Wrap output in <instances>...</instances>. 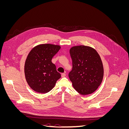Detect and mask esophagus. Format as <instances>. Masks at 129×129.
Wrapping results in <instances>:
<instances>
[{
  "mask_svg": "<svg viewBox=\"0 0 129 129\" xmlns=\"http://www.w3.org/2000/svg\"><path fill=\"white\" fill-rule=\"evenodd\" d=\"M61 76H62V77H65L66 76V74L65 73H62L61 74Z\"/></svg>",
  "mask_w": 129,
  "mask_h": 129,
  "instance_id": "34e87169",
  "label": "esophagus"
}]
</instances>
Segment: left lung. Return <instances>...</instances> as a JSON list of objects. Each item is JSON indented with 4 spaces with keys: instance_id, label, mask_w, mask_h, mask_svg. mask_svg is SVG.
<instances>
[{
    "instance_id": "8db88e82",
    "label": "left lung",
    "mask_w": 129,
    "mask_h": 129,
    "mask_svg": "<svg viewBox=\"0 0 129 129\" xmlns=\"http://www.w3.org/2000/svg\"><path fill=\"white\" fill-rule=\"evenodd\" d=\"M73 68L69 77L73 87L80 94L86 95L96 91L104 75L102 60L96 50L89 46H74L70 49Z\"/></svg>"
}]
</instances>
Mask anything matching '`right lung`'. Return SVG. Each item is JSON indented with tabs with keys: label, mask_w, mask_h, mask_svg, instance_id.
Instances as JSON below:
<instances>
[{
	"label": "right lung",
	"mask_w": 129,
	"mask_h": 129,
	"mask_svg": "<svg viewBox=\"0 0 129 129\" xmlns=\"http://www.w3.org/2000/svg\"><path fill=\"white\" fill-rule=\"evenodd\" d=\"M60 48L58 45L41 44L34 47L29 53L25 63V75L27 83L35 91L49 92L61 77L52 62Z\"/></svg>",
	"instance_id": "1"
}]
</instances>
